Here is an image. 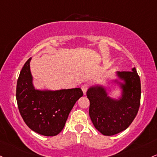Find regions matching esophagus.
<instances>
[{"instance_id": "esophagus-1", "label": "esophagus", "mask_w": 157, "mask_h": 157, "mask_svg": "<svg viewBox=\"0 0 157 157\" xmlns=\"http://www.w3.org/2000/svg\"><path fill=\"white\" fill-rule=\"evenodd\" d=\"M81 89H82V92H83V94H86V93L88 89H89V86H88L87 84H83V85H82L81 86Z\"/></svg>"}]
</instances>
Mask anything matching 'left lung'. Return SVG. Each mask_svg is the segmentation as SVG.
Wrapping results in <instances>:
<instances>
[{
  "label": "left lung",
  "instance_id": "8db88e82",
  "mask_svg": "<svg viewBox=\"0 0 157 157\" xmlns=\"http://www.w3.org/2000/svg\"><path fill=\"white\" fill-rule=\"evenodd\" d=\"M123 95L118 101L108 97L102 87H92L87 91L89 116L94 127L104 136H113L123 131L131 124L140 106L141 82L136 68L130 71H118Z\"/></svg>",
  "mask_w": 157,
  "mask_h": 157
}]
</instances>
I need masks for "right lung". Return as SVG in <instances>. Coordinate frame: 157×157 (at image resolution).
Segmentation results:
<instances>
[{
	"instance_id": "add662e5",
	"label": "right lung",
	"mask_w": 157,
	"mask_h": 157,
	"mask_svg": "<svg viewBox=\"0 0 157 157\" xmlns=\"http://www.w3.org/2000/svg\"><path fill=\"white\" fill-rule=\"evenodd\" d=\"M31 57L24 65L18 78L16 100L20 114L34 132L46 136L59 134L71 110L83 95L81 89L39 91L34 89L30 69Z\"/></svg>"
}]
</instances>
